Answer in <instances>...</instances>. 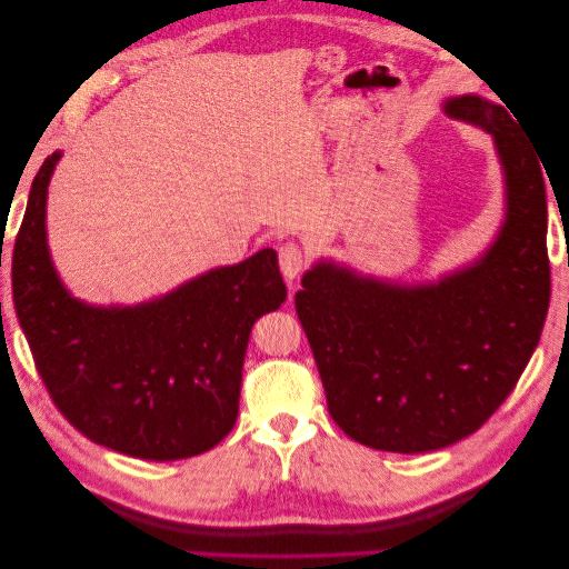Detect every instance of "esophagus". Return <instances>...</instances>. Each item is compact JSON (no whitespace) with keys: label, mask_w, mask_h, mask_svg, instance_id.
Returning <instances> with one entry per match:
<instances>
[{"label":"esophagus","mask_w":569,"mask_h":569,"mask_svg":"<svg viewBox=\"0 0 569 569\" xmlns=\"http://www.w3.org/2000/svg\"><path fill=\"white\" fill-rule=\"evenodd\" d=\"M306 268V256L297 244L280 247V270L284 278L291 282L299 278V272Z\"/></svg>","instance_id":"esophagus-1"}]
</instances>
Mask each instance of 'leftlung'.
Segmentation results:
<instances>
[{"mask_svg":"<svg viewBox=\"0 0 569 569\" xmlns=\"http://www.w3.org/2000/svg\"><path fill=\"white\" fill-rule=\"evenodd\" d=\"M443 113L485 130L501 163L503 222L487 251L425 282L322 258L297 291L330 416L377 451H439L477 432L518 385L548 311L541 157L503 104L460 94Z\"/></svg>","mask_w":569,"mask_h":569,"instance_id":"1","label":"left lung"}]
</instances>
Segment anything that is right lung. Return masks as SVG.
Listing matches in <instances>:
<instances>
[{
  "mask_svg": "<svg viewBox=\"0 0 569 569\" xmlns=\"http://www.w3.org/2000/svg\"><path fill=\"white\" fill-rule=\"evenodd\" d=\"M54 151L32 180L11 284L21 330L63 418L94 443L142 460L213 449L237 422L253 322L287 299L278 253L211 268L132 306L76 299L47 244Z\"/></svg>",
  "mask_w": 569,
  "mask_h": 569,
  "instance_id": "obj_1",
  "label": "right lung"
}]
</instances>
